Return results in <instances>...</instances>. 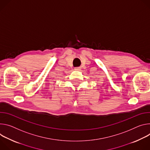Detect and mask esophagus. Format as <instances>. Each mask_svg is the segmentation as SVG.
I'll list each match as a JSON object with an SVG mask.
<instances>
[{
  "mask_svg": "<svg viewBox=\"0 0 150 150\" xmlns=\"http://www.w3.org/2000/svg\"><path fill=\"white\" fill-rule=\"evenodd\" d=\"M80 70H81L80 67H75L74 68V70H76V71H80Z\"/></svg>",
  "mask_w": 150,
  "mask_h": 150,
  "instance_id": "esophagus-1",
  "label": "esophagus"
}]
</instances>
